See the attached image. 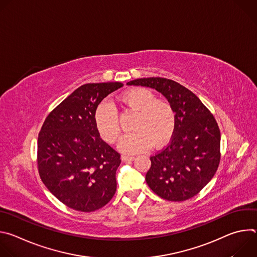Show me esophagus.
Returning <instances> with one entry per match:
<instances>
[{"label":"esophagus","instance_id":"esophagus-1","mask_svg":"<svg viewBox=\"0 0 257 257\" xmlns=\"http://www.w3.org/2000/svg\"><path fill=\"white\" fill-rule=\"evenodd\" d=\"M135 158L134 157H129V156H123L122 157V161L123 162H131L133 161Z\"/></svg>","mask_w":257,"mask_h":257}]
</instances>
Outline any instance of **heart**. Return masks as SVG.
I'll return each mask as SVG.
<instances>
[{
  "mask_svg": "<svg viewBox=\"0 0 257 257\" xmlns=\"http://www.w3.org/2000/svg\"><path fill=\"white\" fill-rule=\"evenodd\" d=\"M120 100L131 111L136 112L132 125L133 132L126 134L119 143L124 154H137L166 145L174 135L176 114L172 104L144 87H134L121 94ZM96 130L103 140L115 143L121 133L118 112L108 100L101 101L93 115Z\"/></svg>",
  "mask_w": 257,
  "mask_h": 257,
  "instance_id": "obj_1",
  "label": "heart"
}]
</instances>
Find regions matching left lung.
<instances>
[{
    "mask_svg": "<svg viewBox=\"0 0 257 257\" xmlns=\"http://www.w3.org/2000/svg\"><path fill=\"white\" fill-rule=\"evenodd\" d=\"M161 92L174 107L176 128L166 149L151 157L145 180L150 188L169 201H184L214 176L221 160V132L209 109L188 88L162 77L127 83Z\"/></svg>",
    "mask_w": 257,
    "mask_h": 257,
    "instance_id": "left-lung-1",
    "label": "left lung"
}]
</instances>
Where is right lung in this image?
<instances>
[{"label":"right lung","instance_id":"add662e5","mask_svg":"<svg viewBox=\"0 0 257 257\" xmlns=\"http://www.w3.org/2000/svg\"><path fill=\"white\" fill-rule=\"evenodd\" d=\"M121 82L81 85L46 118L38 139V168L50 192L68 207L90 212L104 206L117 189L120 154L96 130V106Z\"/></svg>","mask_w":257,"mask_h":257}]
</instances>
